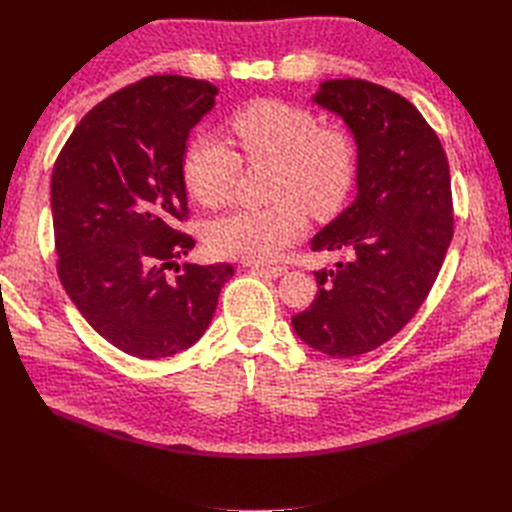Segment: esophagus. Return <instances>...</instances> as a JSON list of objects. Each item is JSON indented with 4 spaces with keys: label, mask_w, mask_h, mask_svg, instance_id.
Here are the masks:
<instances>
[{
    "label": "esophagus",
    "mask_w": 512,
    "mask_h": 512,
    "mask_svg": "<svg viewBox=\"0 0 512 512\" xmlns=\"http://www.w3.org/2000/svg\"><path fill=\"white\" fill-rule=\"evenodd\" d=\"M252 271L260 273V275H267V277H282L286 273L284 267H267V265H252Z\"/></svg>",
    "instance_id": "34e87169"
}]
</instances>
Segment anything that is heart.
Instances as JSON below:
<instances>
[{
    "label": "heart",
    "mask_w": 512,
    "mask_h": 512,
    "mask_svg": "<svg viewBox=\"0 0 512 512\" xmlns=\"http://www.w3.org/2000/svg\"><path fill=\"white\" fill-rule=\"evenodd\" d=\"M228 130L237 151L218 138L200 134L185 149L183 179L205 207L226 205L247 162H275L273 196L262 209H237L213 220L207 243L215 254L239 260H271L307 228V212L318 218L346 203L356 175L350 138L335 128H318L303 106L284 100H254L230 117Z\"/></svg>",
    "instance_id": "obj_1"
}]
</instances>
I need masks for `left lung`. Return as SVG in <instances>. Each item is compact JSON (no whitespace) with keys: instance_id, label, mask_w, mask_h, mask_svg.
<instances>
[{"instance_id":"1","label":"left lung","mask_w":512,"mask_h":512,"mask_svg":"<svg viewBox=\"0 0 512 512\" xmlns=\"http://www.w3.org/2000/svg\"><path fill=\"white\" fill-rule=\"evenodd\" d=\"M312 102L354 138L356 196L312 239L314 252L348 260L314 271L318 294L292 329L309 348L348 359L404 329L436 282L453 239L451 175L438 134L391 89L333 79Z\"/></svg>"}]
</instances>
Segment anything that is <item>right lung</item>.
I'll return each instance as SVG.
<instances>
[{"label": "right lung", "mask_w": 512, "mask_h": 512, "mask_svg": "<svg viewBox=\"0 0 512 512\" xmlns=\"http://www.w3.org/2000/svg\"><path fill=\"white\" fill-rule=\"evenodd\" d=\"M218 87L188 76H147L79 121L51 177L57 273L108 344L136 359H166L207 331L232 269L183 262L194 239L185 141L215 106ZM179 267V265H177Z\"/></svg>", "instance_id": "right-lung-1"}]
</instances>
